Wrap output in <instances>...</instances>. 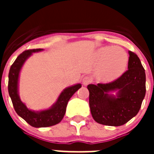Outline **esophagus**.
I'll use <instances>...</instances> for the list:
<instances>
[{"label": "esophagus", "instance_id": "esophagus-1", "mask_svg": "<svg viewBox=\"0 0 154 154\" xmlns=\"http://www.w3.org/2000/svg\"><path fill=\"white\" fill-rule=\"evenodd\" d=\"M91 79L89 78V76H85L83 79H82V84H83L84 85H89V83L91 82Z\"/></svg>", "mask_w": 154, "mask_h": 154}]
</instances>
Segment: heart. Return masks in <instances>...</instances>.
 <instances>
[{
    "label": "heart",
    "mask_w": 154,
    "mask_h": 154,
    "mask_svg": "<svg viewBox=\"0 0 154 154\" xmlns=\"http://www.w3.org/2000/svg\"><path fill=\"white\" fill-rule=\"evenodd\" d=\"M98 65H100L97 77L104 82L119 78L126 71L128 55L124 50L114 47H103L96 55Z\"/></svg>",
    "instance_id": "heart-1"
}]
</instances>
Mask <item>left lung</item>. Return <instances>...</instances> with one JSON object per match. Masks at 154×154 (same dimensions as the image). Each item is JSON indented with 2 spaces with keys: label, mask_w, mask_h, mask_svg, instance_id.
I'll return each mask as SVG.
<instances>
[{
  "label": "left lung",
  "mask_w": 154,
  "mask_h": 154,
  "mask_svg": "<svg viewBox=\"0 0 154 154\" xmlns=\"http://www.w3.org/2000/svg\"><path fill=\"white\" fill-rule=\"evenodd\" d=\"M128 70L109 83L89 84V107L94 120L106 126L125 124L138 113L146 94V74L139 57L129 51ZM116 91L114 96L112 92Z\"/></svg>",
  "instance_id": "8db88e82"
}]
</instances>
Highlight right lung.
<instances>
[{
    "label": "right lung",
    "instance_id": "right-lung-1",
    "mask_svg": "<svg viewBox=\"0 0 154 154\" xmlns=\"http://www.w3.org/2000/svg\"><path fill=\"white\" fill-rule=\"evenodd\" d=\"M43 51L42 48L27 50L19 55L11 66L8 75V92L11 99L14 108L19 116L31 126L36 128L48 127L60 123L65 116L68 102L76 91L82 87L80 83L65 88L58 96L57 101L49 109L34 111L26 106L20 99L18 93V81L20 72L25 61L32 53Z\"/></svg>",
    "mask_w": 154,
    "mask_h": 154
}]
</instances>
